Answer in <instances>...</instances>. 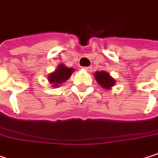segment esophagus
Segmentation results:
<instances>
[{
	"mask_svg": "<svg viewBox=\"0 0 158 158\" xmlns=\"http://www.w3.org/2000/svg\"><path fill=\"white\" fill-rule=\"evenodd\" d=\"M84 69L87 70V71H91L92 70V67H86V68H84Z\"/></svg>",
	"mask_w": 158,
	"mask_h": 158,
	"instance_id": "esophagus-1",
	"label": "esophagus"
}]
</instances>
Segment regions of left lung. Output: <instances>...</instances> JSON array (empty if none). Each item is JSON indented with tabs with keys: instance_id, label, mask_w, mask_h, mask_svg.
<instances>
[{
	"instance_id": "left-lung-1",
	"label": "left lung",
	"mask_w": 158,
	"mask_h": 158,
	"mask_svg": "<svg viewBox=\"0 0 158 158\" xmlns=\"http://www.w3.org/2000/svg\"><path fill=\"white\" fill-rule=\"evenodd\" d=\"M95 79L102 87L107 89H110L115 83L114 79L110 77V74L105 71H97L95 73Z\"/></svg>"
}]
</instances>
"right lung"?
Returning a JSON list of instances; mask_svg holds the SVG:
<instances>
[{
  "instance_id": "obj_1",
  "label": "right lung",
  "mask_w": 158,
  "mask_h": 158,
  "mask_svg": "<svg viewBox=\"0 0 158 158\" xmlns=\"http://www.w3.org/2000/svg\"><path fill=\"white\" fill-rule=\"evenodd\" d=\"M73 71H74L73 69L67 68L64 65H60L54 73L48 76V80L51 84H53V86H58V84L65 82L69 79Z\"/></svg>"
}]
</instances>
